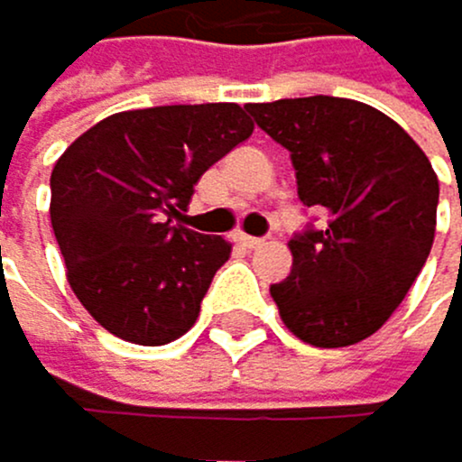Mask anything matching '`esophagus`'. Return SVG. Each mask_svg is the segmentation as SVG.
Returning <instances> with one entry per match:
<instances>
[{
  "label": "esophagus",
  "instance_id": "obj_1",
  "mask_svg": "<svg viewBox=\"0 0 462 462\" xmlns=\"http://www.w3.org/2000/svg\"><path fill=\"white\" fill-rule=\"evenodd\" d=\"M236 244L244 250H255V247H262V238H253V236H236Z\"/></svg>",
  "mask_w": 462,
  "mask_h": 462
}]
</instances>
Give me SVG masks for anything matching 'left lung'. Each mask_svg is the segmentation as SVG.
I'll return each mask as SVG.
<instances>
[{"instance_id":"8db88e82","label":"left lung","mask_w":462,"mask_h":462,"mask_svg":"<svg viewBox=\"0 0 462 462\" xmlns=\"http://www.w3.org/2000/svg\"><path fill=\"white\" fill-rule=\"evenodd\" d=\"M247 111L296 166L304 207L322 229L290 238L293 270L270 287L284 328L316 347H347L383 328L431 253L434 169L411 134L345 97L250 103Z\"/></svg>"}]
</instances>
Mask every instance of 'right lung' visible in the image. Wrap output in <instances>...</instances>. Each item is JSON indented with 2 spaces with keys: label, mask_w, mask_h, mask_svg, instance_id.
Listing matches in <instances>:
<instances>
[{
  "label": "right lung",
  "mask_w": 462,
  "mask_h": 462,
  "mask_svg": "<svg viewBox=\"0 0 462 462\" xmlns=\"http://www.w3.org/2000/svg\"><path fill=\"white\" fill-rule=\"evenodd\" d=\"M238 103L154 106L91 125L51 172V226L65 276L97 325L166 345L195 325L233 247L172 224L212 163L253 134Z\"/></svg>",
  "instance_id": "add662e5"
}]
</instances>
